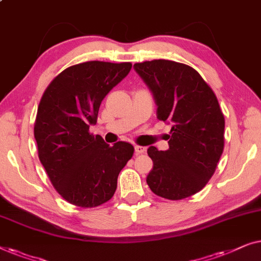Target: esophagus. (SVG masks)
<instances>
[{
  "label": "esophagus",
  "mask_w": 261,
  "mask_h": 261,
  "mask_svg": "<svg viewBox=\"0 0 261 261\" xmlns=\"http://www.w3.org/2000/svg\"><path fill=\"white\" fill-rule=\"evenodd\" d=\"M135 151L137 155H142V153L146 152V146L143 145H135Z\"/></svg>",
  "instance_id": "esophagus-1"
}]
</instances>
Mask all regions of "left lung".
Wrapping results in <instances>:
<instances>
[{
	"label": "left lung",
	"instance_id": "8db88e82",
	"mask_svg": "<svg viewBox=\"0 0 261 261\" xmlns=\"http://www.w3.org/2000/svg\"><path fill=\"white\" fill-rule=\"evenodd\" d=\"M136 72L150 87L157 118L172 124L169 149L150 146L153 194L177 201L199 193L215 172L225 146V117L218 98L200 73L171 60L137 62Z\"/></svg>",
	"mask_w": 261,
	"mask_h": 261
}]
</instances>
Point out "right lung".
Returning a JSON list of instances; mask_svg holds the SVG:
<instances>
[{"instance_id":"right-lung-1","label":"right lung","mask_w":261,"mask_h":261,"mask_svg":"<svg viewBox=\"0 0 261 261\" xmlns=\"http://www.w3.org/2000/svg\"><path fill=\"white\" fill-rule=\"evenodd\" d=\"M131 62L69 66L43 92L34 123L40 162L62 199L82 208L108 202L132 155L130 143L106 144L90 132L105 95L129 74Z\"/></svg>"}]
</instances>
